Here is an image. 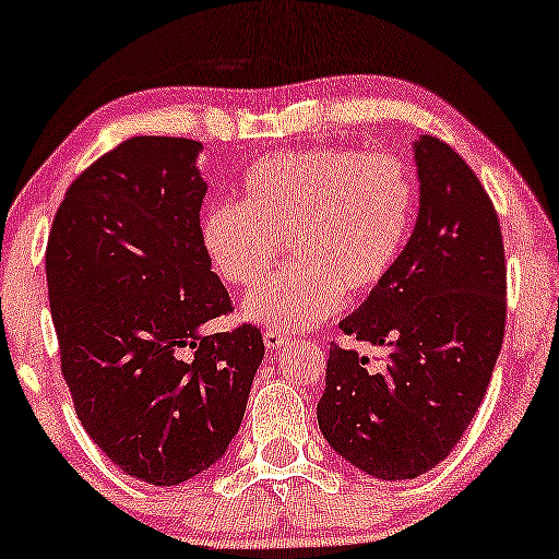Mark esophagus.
I'll use <instances>...</instances> for the list:
<instances>
[{"label": "esophagus", "instance_id": "1", "mask_svg": "<svg viewBox=\"0 0 559 559\" xmlns=\"http://www.w3.org/2000/svg\"><path fill=\"white\" fill-rule=\"evenodd\" d=\"M262 342H265L267 349L273 352V349H278V346H284L288 342V336H286V333H281V331L267 329L265 333H262Z\"/></svg>", "mask_w": 559, "mask_h": 559}]
</instances>
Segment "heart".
I'll return each instance as SVG.
<instances>
[{
	"label": "heart",
	"mask_w": 559,
	"mask_h": 559,
	"mask_svg": "<svg viewBox=\"0 0 559 559\" xmlns=\"http://www.w3.org/2000/svg\"><path fill=\"white\" fill-rule=\"evenodd\" d=\"M415 178L400 159L360 150H305L260 159L241 202L199 217V243L223 284L247 288L278 262L294 265L247 294L241 318L273 331L323 323L344 297L376 292L394 271L415 217Z\"/></svg>",
	"instance_id": "heart-1"
}]
</instances>
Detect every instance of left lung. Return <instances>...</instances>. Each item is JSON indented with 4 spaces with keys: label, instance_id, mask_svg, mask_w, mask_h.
I'll use <instances>...</instances> for the list:
<instances>
[{
    "label": "left lung",
    "instance_id": "obj_1",
    "mask_svg": "<svg viewBox=\"0 0 559 559\" xmlns=\"http://www.w3.org/2000/svg\"><path fill=\"white\" fill-rule=\"evenodd\" d=\"M420 207L394 271L338 329L386 365L333 346L318 426L333 452L381 480L418 478L478 413L504 338L507 267L497 210L476 173L433 136L413 141Z\"/></svg>",
    "mask_w": 559,
    "mask_h": 559
}]
</instances>
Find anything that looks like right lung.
<instances>
[{"label":"right lung","instance_id":"add662e5","mask_svg":"<svg viewBox=\"0 0 559 559\" xmlns=\"http://www.w3.org/2000/svg\"><path fill=\"white\" fill-rule=\"evenodd\" d=\"M202 144L136 136L75 178L47 241L62 376L94 444L128 476L178 486L239 431L265 344L230 312L199 243Z\"/></svg>","mask_w":559,"mask_h":559}]
</instances>
